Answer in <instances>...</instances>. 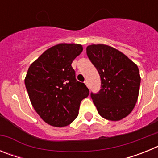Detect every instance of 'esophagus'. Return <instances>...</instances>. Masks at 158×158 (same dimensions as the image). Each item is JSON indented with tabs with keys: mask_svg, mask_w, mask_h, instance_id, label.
<instances>
[{
	"mask_svg": "<svg viewBox=\"0 0 158 158\" xmlns=\"http://www.w3.org/2000/svg\"><path fill=\"white\" fill-rule=\"evenodd\" d=\"M84 83L85 84L86 86H89V83H88V81H85V82H84Z\"/></svg>",
	"mask_w": 158,
	"mask_h": 158,
	"instance_id": "esophagus-1",
	"label": "esophagus"
}]
</instances>
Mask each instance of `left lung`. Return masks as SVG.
Here are the masks:
<instances>
[{"mask_svg": "<svg viewBox=\"0 0 158 158\" xmlns=\"http://www.w3.org/2000/svg\"><path fill=\"white\" fill-rule=\"evenodd\" d=\"M86 53L101 79L100 92L91 93L98 113L107 120H121L132 111L138 100L141 83L139 68L110 46L89 45Z\"/></svg>", "mask_w": 158, "mask_h": 158, "instance_id": "obj_1", "label": "left lung"}]
</instances>
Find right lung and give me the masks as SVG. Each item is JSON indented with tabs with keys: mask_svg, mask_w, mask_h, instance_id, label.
<instances>
[{
	"mask_svg": "<svg viewBox=\"0 0 158 158\" xmlns=\"http://www.w3.org/2000/svg\"><path fill=\"white\" fill-rule=\"evenodd\" d=\"M83 51L81 44L59 43L44 51L29 66L25 86L32 106L44 122L68 126L78 115L80 104L89 95L77 81L73 61Z\"/></svg>",
	"mask_w": 158,
	"mask_h": 158,
	"instance_id": "add662e5",
	"label": "right lung"
}]
</instances>
